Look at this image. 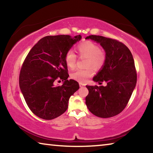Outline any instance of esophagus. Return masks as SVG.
I'll return each mask as SVG.
<instances>
[{
    "mask_svg": "<svg viewBox=\"0 0 153 153\" xmlns=\"http://www.w3.org/2000/svg\"><path fill=\"white\" fill-rule=\"evenodd\" d=\"M79 87H83V86H85V84H82V83H79Z\"/></svg>",
    "mask_w": 153,
    "mask_h": 153,
    "instance_id": "esophagus-1",
    "label": "esophagus"
}]
</instances>
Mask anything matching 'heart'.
<instances>
[{
    "mask_svg": "<svg viewBox=\"0 0 153 153\" xmlns=\"http://www.w3.org/2000/svg\"><path fill=\"white\" fill-rule=\"evenodd\" d=\"M76 51L79 56L86 57V69H78L71 74V77L80 83L86 82L92 76L94 71L92 67L95 69H100L105 63L106 55L105 52L100 50L99 46L91 41L86 40L78 44ZM77 56L73 51L69 50L65 55V62L69 69H74L76 66Z\"/></svg>",
    "mask_w": 153,
    "mask_h": 153,
    "instance_id": "heart-1",
    "label": "heart"
}]
</instances>
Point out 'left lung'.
Wrapping results in <instances>:
<instances>
[{"label": "left lung", "mask_w": 153, "mask_h": 153, "mask_svg": "<svg viewBox=\"0 0 153 153\" xmlns=\"http://www.w3.org/2000/svg\"><path fill=\"white\" fill-rule=\"evenodd\" d=\"M86 39L100 43L106 53L104 65L93 77L100 84L86 86L89 93L86 97L88 108L97 117L108 118L120 113L130 98L136 87L137 74L133 56L129 48L117 40L91 35Z\"/></svg>", "instance_id": "1"}]
</instances>
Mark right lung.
<instances>
[{"instance_id":"1","label":"right lung","mask_w":153,"mask_h":153,"mask_svg":"<svg viewBox=\"0 0 153 153\" xmlns=\"http://www.w3.org/2000/svg\"><path fill=\"white\" fill-rule=\"evenodd\" d=\"M77 35L48 36L31 49L19 74V87L28 107L43 120H51L65 112L69 99L79 89L78 82L68 80L65 55L81 40ZM62 79L61 86L55 82Z\"/></svg>"}]
</instances>
